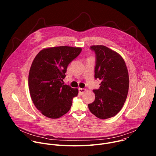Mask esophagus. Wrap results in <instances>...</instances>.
I'll return each instance as SVG.
<instances>
[{
  "instance_id": "obj_1",
  "label": "esophagus",
  "mask_w": 156,
  "mask_h": 156,
  "mask_svg": "<svg viewBox=\"0 0 156 156\" xmlns=\"http://www.w3.org/2000/svg\"><path fill=\"white\" fill-rule=\"evenodd\" d=\"M78 91H79V93L81 95L83 94L85 91H86V90L84 88H79L78 89Z\"/></svg>"
}]
</instances>
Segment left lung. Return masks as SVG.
<instances>
[{
  "label": "left lung",
  "mask_w": 156,
  "mask_h": 156,
  "mask_svg": "<svg viewBox=\"0 0 156 156\" xmlns=\"http://www.w3.org/2000/svg\"><path fill=\"white\" fill-rule=\"evenodd\" d=\"M96 54L94 78L101 80L98 90H94L95 100L89 104L91 112L101 119L116 115L128 95L129 76L123 58L117 52L101 45L90 48Z\"/></svg>",
  "instance_id": "1"
}]
</instances>
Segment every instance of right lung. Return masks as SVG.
Wrapping results in <instances>:
<instances>
[{
  "label": "right lung",
  "instance_id": "right-lung-1",
  "mask_svg": "<svg viewBox=\"0 0 156 156\" xmlns=\"http://www.w3.org/2000/svg\"><path fill=\"white\" fill-rule=\"evenodd\" d=\"M80 48L59 46L41 50L30 70L28 85L31 99L41 114L57 119L70 110L78 89L64 84L69 64L81 53Z\"/></svg>",
  "mask_w": 156,
  "mask_h": 156
}]
</instances>
